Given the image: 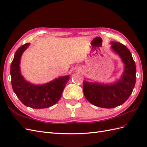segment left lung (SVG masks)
I'll list each match as a JSON object with an SVG mask.
<instances>
[{
	"label": "left lung",
	"instance_id": "1",
	"mask_svg": "<svg viewBox=\"0 0 147 147\" xmlns=\"http://www.w3.org/2000/svg\"><path fill=\"white\" fill-rule=\"evenodd\" d=\"M111 48L124 64L121 78L113 84L83 82V91L86 99L95 106L105 109L116 107L124 103L134 88L136 67L130 51L119 42H111Z\"/></svg>",
	"mask_w": 147,
	"mask_h": 147
}]
</instances>
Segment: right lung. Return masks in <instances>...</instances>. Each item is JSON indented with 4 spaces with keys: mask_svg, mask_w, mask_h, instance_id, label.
I'll list each match as a JSON object with an SVG mask.
<instances>
[{
    "mask_svg": "<svg viewBox=\"0 0 147 147\" xmlns=\"http://www.w3.org/2000/svg\"><path fill=\"white\" fill-rule=\"evenodd\" d=\"M29 45L28 43L21 46L15 54L10 67L12 88L24 105L36 109L50 107L60 99L70 76L61 77L40 85H35L25 80L20 72V59Z\"/></svg>",
    "mask_w": 147,
    "mask_h": 147,
    "instance_id": "right-lung-1",
    "label": "right lung"
}]
</instances>
